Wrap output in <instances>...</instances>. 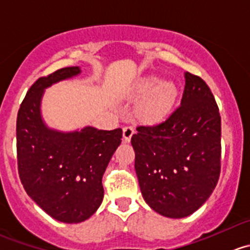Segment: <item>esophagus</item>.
Masks as SVG:
<instances>
[{
	"instance_id": "esophagus-1",
	"label": "esophagus",
	"mask_w": 250,
	"mask_h": 250,
	"mask_svg": "<svg viewBox=\"0 0 250 250\" xmlns=\"http://www.w3.org/2000/svg\"><path fill=\"white\" fill-rule=\"evenodd\" d=\"M133 134H134V128L132 125H125V127H123V138H125V142H129Z\"/></svg>"
}]
</instances>
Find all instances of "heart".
Wrapping results in <instances>:
<instances>
[{"instance_id": "obj_1", "label": "heart", "mask_w": 250, "mask_h": 250, "mask_svg": "<svg viewBox=\"0 0 250 250\" xmlns=\"http://www.w3.org/2000/svg\"><path fill=\"white\" fill-rule=\"evenodd\" d=\"M149 94L138 106V115L142 120L159 121L171 110L177 96V88L172 82L160 81L157 77H149L140 86L142 93Z\"/></svg>"}]
</instances>
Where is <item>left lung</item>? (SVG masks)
Listing matches in <instances>:
<instances>
[{
	"mask_svg": "<svg viewBox=\"0 0 250 250\" xmlns=\"http://www.w3.org/2000/svg\"><path fill=\"white\" fill-rule=\"evenodd\" d=\"M181 105L132 135L135 172L152 210L181 219L211 195L221 171V117L204 79L187 72Z\"/></svg>",
	"mask_w": 250,
	"mask_h": 250,
	"instance_id": "1",
	"label": "left lung"
}]
</instances>
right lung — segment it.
Instances as JSON below:
<instances>
[{
	"mask_svg": "<svg viewBox=\"0 0 250 250\" xmlns=\"http://www.w3.org/2000/svg\"><path fill=\"white\" fill-rule=\"evenodd\" d=\"M78 73V67H64L40 77L28 90L17 116V162L24 189L43 211L66 224L84 221L100 207L103 176L122 142L121 128L85 127L81 132L60 133L43 125V89Z\"/></svg>",
	"mask_w": 250,
	"mask_h": 250,
	"instance_id": "add662e5",
	"label": "right lung"
}]
</instances>
